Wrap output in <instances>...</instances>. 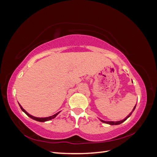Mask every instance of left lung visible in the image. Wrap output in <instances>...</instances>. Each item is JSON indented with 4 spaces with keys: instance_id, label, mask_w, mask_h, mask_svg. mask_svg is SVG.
<instances>
[{
    "instance_id": "8db88e82",
    "label": "left lung",
    "mask_w": 157,
    "mask_h": 157,
    "mask_svg": "<svg viewBox=\"0 0 157 157\" xmlns=\"http://www.w3.org/2000/svg\"><path fill=\"white\" fill-rule=\"evenodd\" d=\"M135 108H136V105H135V106H134V108H133V110H132V112L130 113V114H129L128 116H127V117H126V118H124L123 120H121V121H117V122H104V121H103V120H101V121L102 122H105V123L109 124H111V125H118V124H121V123H122L123 122H124L125 120H126L127 118H128L131 114H132V112L134 110V109H135Z\"/></svg>"
}]
</instances>
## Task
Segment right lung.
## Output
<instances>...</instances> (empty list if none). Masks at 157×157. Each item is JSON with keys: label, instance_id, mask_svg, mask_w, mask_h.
<instances>
[{"label": "right lung", "instance_id": "1", "mask_svg": "<svg viewBox=\"0 0 157 157\" xmlns=\"http://www.w3.org/2000/svg\"><path fill=\"white\" fill-rule=\"evenodd\" d=\"M19 105H20V107H21V109L22 110H23L25 114H26L29 117H30L31 118H32V119H33V120H37V121H39V122H45V121H47V120H52V119H53V118H56V116L59 114V112H58V113H57V114H54L53 116H49V117H46V118H37V117H35V116H31V115H30L29 114H28V113L25 111L24 109L22 108V106L21 105L19 104Z\"/></svg>", "mask_w": 157, "mask_h": 157}]
</instances>
